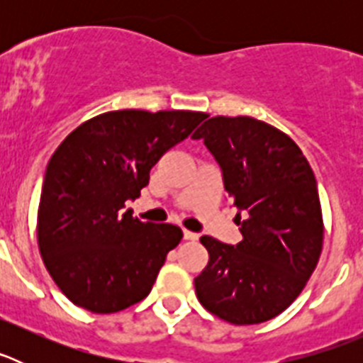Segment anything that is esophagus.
Wrapping results in <instances>:
<instances>
[{
    "instance_id": "esophagus-1",
    "label": "esophagus",
    "mask_w": 363,
    "mask_h": 363,
    "mask_svg": "<svg viewBox=\"0 0 363 363\" xmlns=\"http://www.w3.org/2000/svg\"><path fill=\"white\" fill-rule=\"evenodd\" d=\"M184 240H189V242H194V240H198V234L196 233H191V230L185 229L184 230Z\"/></svg>"
}]
</instances>
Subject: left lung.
<instances>
[{
  "instance_id": "1",
  "label": "left lung",
  "mask_w": 363,
  "mask_h": 363,
  "mask_svg": "<svg viewBox=\"0 0 363 363\" xmlns=\"http://www.w3.org/2000/svg\"><path fill=\"white\" fill-rule=\"evenodd\" d=\"M192 138L220 165L243 236L236 245L201 236L209 264L194 278L198 300L234 325L267 322L296 300L322 252L313 169L287 134L255 118H209Z\"/></svg>"
}]
</instances>
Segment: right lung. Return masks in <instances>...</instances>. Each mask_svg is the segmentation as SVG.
I'll use <instances>...</instances> for the list:
<instances>
[{
  "instance_id": "add662e5",
  "label": "right lung",
  "mask_w": 363,
  "mask_h": 363,
  "mask_svg": "<svg viewBox=\"0 0 363 363\" xmlns=\"http://www.w3.org/2000/svg\"><path fill=\"white\" fill-rule=\"evenodd\" d=\"M205 118L192 111L105 112L74 129L52 154L38 209V245L74 306L111 314L150 293L184 233L140 221L125 203L140 196L150 169Z\"/></svg>"
}]
</instances>
